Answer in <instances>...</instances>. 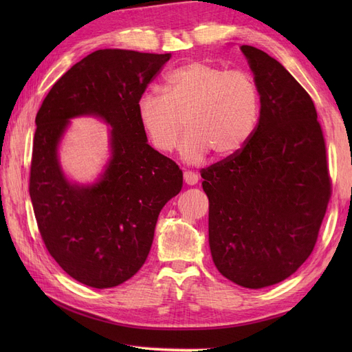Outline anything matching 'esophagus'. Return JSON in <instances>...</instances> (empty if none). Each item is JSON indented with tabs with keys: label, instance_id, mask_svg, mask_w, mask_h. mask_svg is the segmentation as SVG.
<instances>
[{
	"label": "esophagus",
	"instance_id": "34e87169",
	"mask_svg": "<svg viewBox=\"0 0 352 352\" xmlns=\"http://www.w3.org/2000/svg\"><path fill=\"white\" fill-rule=\"evenodd\" d=\"M184 180L186 185H197L198 184V175L195 172H190V170H186V172H184Z\"/></svg>",
	"mask_w": 352,
	"mask_h": 352
}]
</instances>
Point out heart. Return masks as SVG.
<instances>
[{
	"mask_svg": "<svg viewBox=\"0 0 352 352\" xmlns=\"http://www.w3.org/2000/svg\"><path fill=\"white\" fill-rule=\"evenodd\" d=\"M260 91L252 74L190 61L170 72L163 95L142 94L136 116L157 151L172 153L185 124L182 155L189 162L210 151L230 157L248 144L257 127Z\"/></svg>",
	"mask_w": 352,
	"mask_h": 352,
	"instance_id": "obj_1",
	"label": "heart"
}]
</instances>
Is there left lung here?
<instances>
[{
  "mask_svg": "<svg viewBox=\"0 0 352 352\" xmlns=\"http://www.w3.org/2000/svg\"><path fill=\"white\" fill-rule=\"evenodd\" d=\"M260 119L235 155L201 170L217 270L250 289L289 278L310 257L330 199L322 126L310 95L278 60L242 45Z\"/></svg>",
  "mask_w": 352,
  "mask_h": 352,
  "instance_id": "8db88e82",
  "label": "left lung"
}]
</instances>
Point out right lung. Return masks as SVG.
Masks as SVG:
<instances>
[{
    "instance_id": "right-lung-1",
    "label": "right lung",
    "mask_w": 352,
    "mask_h": 352,
    "mask_svg": "<svg viewBox=\"0 0 352 352\" xmlns=\"http://www.w3.org/2000/svg\"><path fill=\"white\" fill-rule=\"evenodd\" d=\"M170 54L98 50L52 85L36 114L29 194L51 257L78 282L107 289L131 279L151 250L160 211L184 175L148 145L136 104ZM97 115L111 127L112 157L98 183L70 184L56 148L69 119Z\"/></svg>"
}]
</instances>
